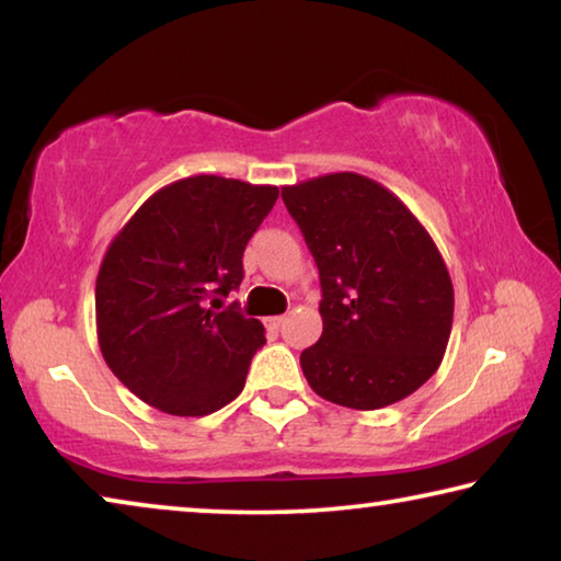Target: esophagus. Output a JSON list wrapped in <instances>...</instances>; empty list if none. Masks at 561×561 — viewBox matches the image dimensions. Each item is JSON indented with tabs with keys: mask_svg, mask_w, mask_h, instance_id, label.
<instances>
[{
	"mask_svg": "<svg viewBox=\"0 0 561 561\" xmlns=\"http://www.w3.org/2000/svg\"><path fill=\"white\" fill-rule=\"evenodd\" d=\"M282 324H284V317H270V319H267V327L274 329V331L282 329Z\"/></svg>",
	"mask_w": 561,
	"mask_h": 561,
	"instance_id": "1",
	"label": "esophagus"
}]
</instances>
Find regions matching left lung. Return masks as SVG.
I'll return each mask as SVG.
<instances>
[{
  "label": "left lung",
  "mask_w": 561,
  "mask_h": 561,
  "mask_svg": "<svg viewBox=\"0 0 561 561\" xmlns=\"http://www.w3.org/2000/svg\"><path fill=\"white\" fill-rule=\"evenodd\" d=\"M319 267L324 331L301 351L314 393L356 411L403 401L438 371L453 282L428 230L376 180L331 173L282 187Z\"/></svg>",
  "instance_id": "1"
}]
</instances>
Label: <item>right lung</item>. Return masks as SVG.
<instances>
[{"label":"right lung","mask_w":561,"mask_h":561,"mask_svg":"<svg viewBox=\"0 0 561 561\" xmlns=\"http://www.w3.org/2000/svg\"><path fill=\"white\" fill-rule=\"evenodd\" d=\"M279 187L193 175L160 187L113 237L96 279L99 346L118 381L170 415H207L242 393L260 319L222 312L250 237Z\"/></svg>","instance_id":"add662e5"}]
</instances>
